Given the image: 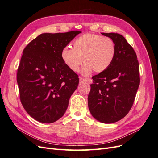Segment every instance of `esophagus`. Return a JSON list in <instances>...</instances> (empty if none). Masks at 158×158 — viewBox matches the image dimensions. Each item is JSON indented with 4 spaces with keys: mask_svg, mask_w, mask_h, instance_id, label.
Returning <instances> with one entry per match:
<instances>
[{
    "mask_svg": "<svg viewBox=\"0 0 158 158\" xmlns=\"http://www.w3.org/2000/svg\"><path fill=\"white\" fill-rule=\"evenodd\" d=\"M85 81H86V80H85V78L80 77V83H84L85 82Z\"/></svg>",
    "mask_w": 158,
    "mask_h": 158,
    "instance_id": "1",
    "label": "esophagus"
}]
</instances>
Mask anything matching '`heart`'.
<instances>
[{"label":"heart","mask_w":158,"mask_h":158,"mask_svg":"<svg viewBox=\"0 0 158 158\" xmlns=\"http://www.w3.org/2000/svg\"><path fill=\"white\" fill-rule=\"evenodd\" d=\"M115 55L116 46L111 38L85 33L73 41L72 49L64 48L60 57L66 67L73 73L79 71L83 61L81 73L88 75L94 70L101 73L107 70Z\"/></svg>","instance_id":"heart-1"}]
</instances>
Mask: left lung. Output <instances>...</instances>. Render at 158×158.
<instances>
[{"mask_svg":"<svg viewBox=\"0 0 158 158\" xmlns=\"http://www.w3.org/2000/svg\"><path fill=\"white\" fill-rule=\"evenodd\" d=\"M102 34L113 40L116 55L107 70L92 76L88 107L98 121L113 123L125 117L134 103L140 85L139 64L135 50L123 35Z\"/></svg>","mask_w":158,"mask_h":158,"instance_id":"8db88e82","label":"left lung"}]
</instances>
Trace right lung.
I'll list each match as a JSON object with an SVG mask.
<instances>
[{"mask_svg": "<svg viewBox=\"0 0 158 158\" xmlns=\"http://www.w3.org/2000/svg\"><path fill=\"white\" fill-rule=\"evenodd\" d=\"M80 33H42L23 49L17 82L22 106L35 120L54 123L66 111L79 78L66 67L60 54Z\"/></svg>", "mask_w": 158, "mask_h": 158, "instance_id": "obj_1", "label": "right lung"}]
</instances>
